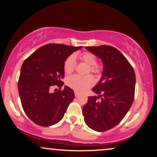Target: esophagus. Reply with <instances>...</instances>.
Returning <instances> with one entry per match:
<instances>
[{"mask_svg": "<svg viewBox=\"0 0 157 157\" xmlns=\"http://www.w3.org/2000/svg\"><path fill=\"white\" fill-rule=\"evenodd\" d=\"M79 95H80V94H79V93H78V91H75V97H78Z\"/></svg>", "mask_w": 157, "mask_h": 157, "instance_id": "34e87169", "label": "esophagus"}]
</instances>
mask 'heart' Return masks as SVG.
Wrapping results in <instances>:
<instances>
[{
  "instance_id": "b5f03b06",
  "label": "heart",
  "mask_w": 157,
  "mask_h": 157,
  "mask_svg": "<svg viewBox=\"0 0 157 157\" xmlns=\"http://www.w3.org/2000/svg\"><path fill=\"white\" fill-rule=\"evenodd\" d=\"M80 59L84 63L90 66V70L92 73H99L100 66L97 65V58L95 55L91 52H84L80 56ZM76 66L75 57L74 55H70L65 60L63 63V71L66 74H70L75 70ZM95 84V79L92 75L79 76L74 75L66 79V84L76 91L84 92Z\"/></svg>"
}]
</instances>
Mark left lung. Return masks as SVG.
I'll use <instances>...</instances> for the list:
<instances>
[{
    "label": "left lung",
    "mask_w": 157,
    "mask_h": 157,
    "mask_svg": "<svg viewBox=\"0 0 157 157\" xmlns=\"http://www.w3.org/2000/svg\"><path fill=\"white\" fill-rule=\"evenodd\" d=\"M85 48L102 61L104 68L100 80L92 89L98 96L89 97L82 109L84 119L91 129L105 132L120 123L131 107L136 75L128 60L116 48L102 45Z\"/></svg>",
    "instance_id": "obj_1"
}]
</instances>
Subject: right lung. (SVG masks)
Wrapping results in <instances>:
<instances>
[{"label": "right lung", "mask_w": 157, "mask_h": 157, "mask_svg": "<svg viewBox=\"0 0 157 157\" xmlns=\"http://www.w3.org/2000/svg\"><path fill=\"white\" fill-rule=\"evenodd\" d=\"M81 48L46 44L23 63L18 79V93L25 114L35 124L48 127L63 118L69 104L75 98L73 90L65 86L62 91L52 93L50 89L55 85L60 88L63 86L65 60Z\"/></svg>", "instance_id": "right-lung-1"}]
</instances>
